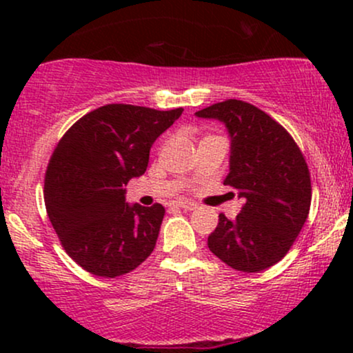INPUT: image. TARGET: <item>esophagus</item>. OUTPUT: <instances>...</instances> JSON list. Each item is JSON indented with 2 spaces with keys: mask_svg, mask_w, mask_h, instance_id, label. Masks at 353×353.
<instances>
[{
  "mask_svg": "<svg viewBox=\"0 0 353 353\" xmlns=\"http://www.w3.org/2000/svg\"><path fill=\"white\" fill-rule=\"evenodd\" d=\"M172 205H176V208H181V209H185V210L196 209V204H192V202H189V201H176V202H172Z\"/></svg>",
  "mask_w": 353,
  "mask_h": 353,
  "instance_id": "1",
  "label": "esophagus"
}]
</instances>
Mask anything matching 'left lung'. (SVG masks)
Segmentation results:
<instances>
[{"mask_svg": "<svg viewBox=\"0 0 353 353\" xmlns=\"http://www.w3.org/2000/svg\"><path fill=\"white\" fill-rule=\"evenodd\" d=\"M222 121L230 134V172L224 184L245 201L236 219L219 214L208 245L224 264L261 272L285 257L309 217V165L294 137L262 109L225 99L196 112Z\"/></svg>", "mask_w": 353, "mask_h": 353, "instance_id": "1", "label": "left lung"}]
</instances>
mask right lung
I'll list each match as a JSON object with an SVG mask.
<instances>
[{"label":"right lung","instance_id":"obj_1","mask_svg":"<svg viewBox=\"0 0 353 353\" xmlns=\"http://www.w3.org/2000/svg\"><path fill=\"white\" fill-rule=\"evenodd\" d=\"M184 109L106 104L84 114L56 144L44 176V204L76 264L114 279L151 255L165 209L125 202L124 185L145 172L149 151Z\"/></svg>","mask_w":353,"mask_h":353}]
</instances>
